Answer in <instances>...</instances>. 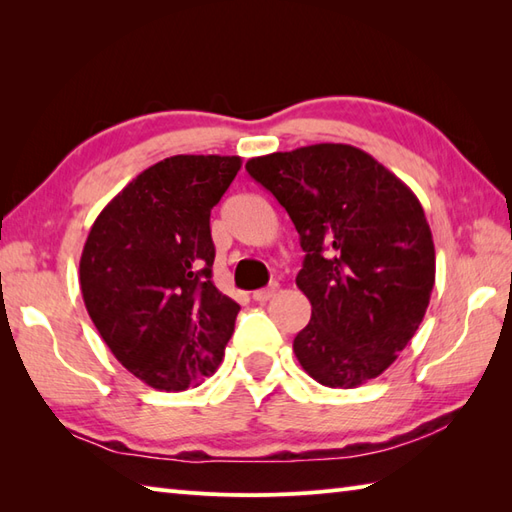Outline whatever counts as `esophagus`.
I'll list each match as a JSON object with an SVG mask.
<instances>
[{
  "label": "esophagus",
  "instance_id": "1",
  "mask_svg": "<svg viewBox=\"0 0 512 512\" xmlns=\"http://www.w3.org/2000/svg\"><path fill=\"white\" fill-rule=\"evenodd\" d=\"M277 284L275 286H268V288H262V290H255L253 292V299L257 301V303H266V301H270L273 299L275 295H277Z\"/></svg>",
  "mask_w": 512,
  "mask_h": 512
}]
</instances>
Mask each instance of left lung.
I'll use <instances>...</instances> for the list:
<instances>
[{"mask_svg": "<svg viewBox=\"0 0 512 512\" xmlns=\"http://www.w3.org/2000/svg\"><path fill=\"white\" fill-rule=\"evenodd\" d=\"M246 171L295 224L297 286L312 317L292 343L325 387L380 376L413 339L436 284V248L420 200L363 149L321 143L250 158Z\"/></svg>", "mask_w": 512, "mask_h": 512, "instance_id": "1", "label": "left lung"}]
</instances>
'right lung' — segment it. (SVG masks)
Wrapping results in <instances>:
<instances>
[{"label": "right lung", "mask_w": 512, "mask_h": 512, "mask_svg": "<svg viewBox=\"0 0 512 512\" xmlns=\"http://www.w3.org/2000/svg\"><path fill=\"white\" fill-rule=\"evenodd\" d=\"M239 156H171L96 217L79 281L96 330L149 387L182 391L222 363L239 306L211 281V209Z\"/></svg>", "instance_id": "right-lung-1"}]
</instances>
